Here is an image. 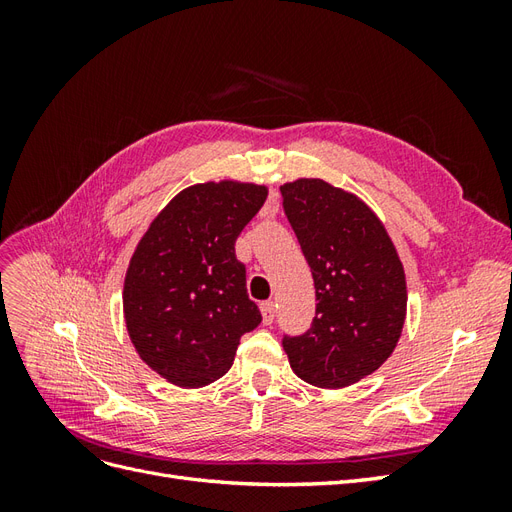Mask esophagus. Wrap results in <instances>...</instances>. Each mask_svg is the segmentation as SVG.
I'll return each mask as SVG.
<instances>
[{
    "label": "esophagus",
    "mask_w": 512,
    "mask_h": 512,
    "mask_svg": "<svg viewBox=\"0 0 512 512\" xmlns=\"http://www.w3.org/2000/svg\"><path fill=\"white\" fill-rule=\"evenodd\" d=\"M260 314H262V322L271 324L275 320V303L273 301H265L260 305Z\"/></svg>",
    "instance_id": "esophagus-1"
}]
</instances>
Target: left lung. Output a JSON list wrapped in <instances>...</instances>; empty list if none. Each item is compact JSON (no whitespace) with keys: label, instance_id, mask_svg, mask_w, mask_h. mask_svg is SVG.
<instances>
[{"label":"left lung","instance_id":"obj_1","mask_svg":"<svg viewBox=\"0 0 512 512\" xmlns=\"http://www.w3.org/2000/svg\"><path fill=\"white\" fill-rule=\"evenodd\" d=\"M280 192L318 301L309 331L282 344L301 380L344 389L374 374L399 342L408 307L404 265L359 196L307 177Z\"/></svg>","mask_w":512,"mask_h":512}]
</instances>
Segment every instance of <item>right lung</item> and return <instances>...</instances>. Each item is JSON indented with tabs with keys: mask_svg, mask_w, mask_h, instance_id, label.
<instances>
[{
	"mask_svg": "<svg viewBox=\"0 0 512 512\" xmlns=\"http://www.w3.org/2000/svg\"><path fill=\"white\" fill-rule=\"evenodd\" d=\"M267 194V185L235 179L194 183L153 218L130 258L123 282L130 342L181 389L222 378L241 335L262 320L235 241Z\"/></svg>",
	"mask_w": 512,
	"mask_h": 512,
	"instance_id": "obj_1",
	"label": "right lung"
}]
</instances>
